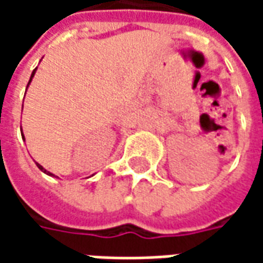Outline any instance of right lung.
I'll list each match as a JSON object with an SVG mask.
<instances>
[{"label": "right lung", "instance_id": "1", "mask_svg": "<svg viewBox=\"0 0 263 263\" xmlns=\"http://www.w3.org/2000/svg\"><path fill=\"white\" fill-rule=\"evenodd\" d=\"M36 70H37V67L35 70H33V71H32V74H31V79H29V83H28V86H26V88H28V87H29V84H31V81H32V79H33V76H35V73H36ZM22 107H24V104H22ZM22 139H25V137H24V132H22ZM36 166L37 167H39V169H41V171L43 172V173H46V175H48V176H53V177H56L53 175V173H50V172H48L46 171V169H45V167H43L42 165H39V163H37L36 162Z\"/></svg>", "mask_w": 263, "mask_h": 263}]
</instances>
